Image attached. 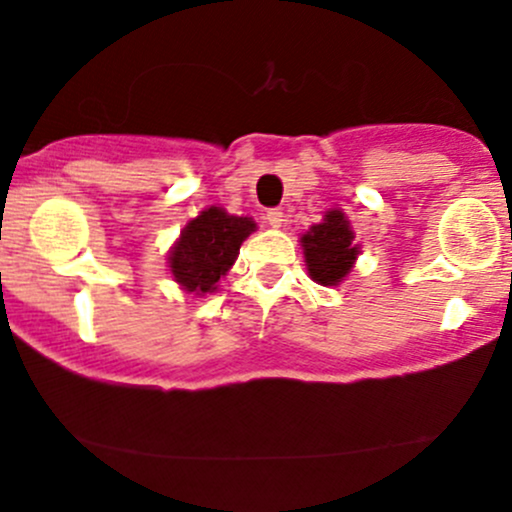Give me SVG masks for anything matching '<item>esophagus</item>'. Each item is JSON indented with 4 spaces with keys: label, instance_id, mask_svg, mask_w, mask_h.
Segmentation results:
<instances>
[{
    "label": "esophagus",
    "instance_id": "obj_1",
    "mask_svg": "<svg viewBox=\"0 0 512 512\" xmlns=\"http://www.w3.org/2000/svg\"><path fill=\"white\" fill-rule=\"evenodd\" d=\"M265 220H267V225L275 227V230H277V227L285 225V213H282V210H267Z\"/></svg>",
    "mask_w": 512,
    "mask_h": 512
}]
</instances>
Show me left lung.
<instances>
[{"mask_svg": "<svg viewBox=\"0 0 512 512\" xmlns=\"http://www.w3.org/2000/svg\"><path fill=\"white\" fill-rule=\"evenodd\" d=\"M354 237L352 223L339 208H329L322 223L312 225L299 237L307 275L317 285L337 287L347 280L361 252Z\"/></svg>", "mask_w": 512, "mask_h": 512, "instance_id": "1", "label": "left lung"}]
</instances>
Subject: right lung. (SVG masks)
<instances>
[{"label": "right lung", "instance_id": "1", "mask_svg": "<svg viewBox=\"0 0 512 512\" xmlns=\"http://www.w3.org/2000/svg\"><path fill=\"white\" fill-rule=\"evenodd\" d=\"M255 230L257 223L247 215H230L218 205L200 210L168 250L170 277L195 297L218 292L220 277L232 270L240 245Z\"/></svg>", "mask_w": 512, "mask_h": 512}]
</instances>
